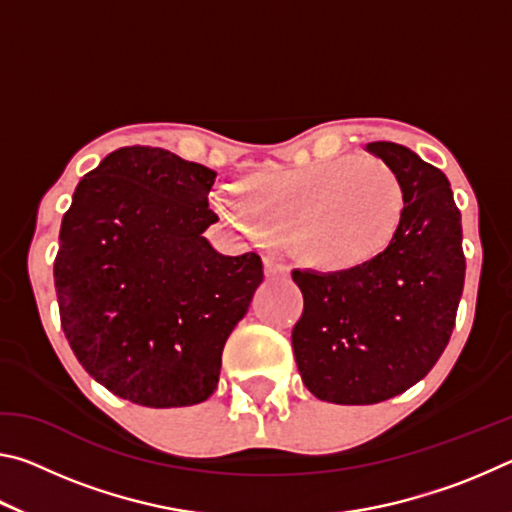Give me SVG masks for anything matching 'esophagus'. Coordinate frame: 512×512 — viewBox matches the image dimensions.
Masks as SVG:
<instances>
[{
    "instance_id": "1",
    "label": "esophagus",
    "mask_w": 512,
    "mask_h": 512,
    "mask_svg": "<svg viewBox=\"0 0 512 512\" xmlns=\"http://www.w3.org/2000/svg\"><path fill=\"white\" fill-rule=\"evenodd\" d=\"M264 271L268 277H287L289 275V266L282 262V259H277L273 255H266L264 257Z\"/></svg>"
}]
</instances>
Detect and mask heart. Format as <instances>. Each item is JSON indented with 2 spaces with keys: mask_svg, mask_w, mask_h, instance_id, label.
<instances>
[{
  "mask_svg": "<svg viewBox=\"0 0 512 512\" xmlns=\"http://www.w3.org/2000/svg\"><path fill=\"white\" fill-rule=\"evenodd\" d=\"M246 194L219 189L214 207L248 237L289 239L320 268H352L391 244L404 216V189L379 158H339L255 173Z\"/></svg>",
  "mask_w": 512,
  "mask_h": 512,
  "instance_id": "heart-1",
  "label": "heart"
}]
</instances>
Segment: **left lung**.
I'll return each mask as SVG.
<instances>
[{"instance_id":"left-lung-1","label":"left lung","mask_w":512,"mask_h":512,"mask_svg":"<svg viewBox=\"0 0 512 512\" xmlns=\"http://www.w3.org/2000/svg\"><path fill=\"white\" fill-rule=\"evenodd\" d=\"M366 149L402 183L397 235L359 266L291 273L305 298L291 334L300 377L332 404H377L418 384L447 348L465 282L461 212L445 173L402 144Z\"/></svg>"}]
</instances>
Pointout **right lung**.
<instances>
[{
    "label": "right lung",
    "instance_id": "obj_1",
    "mask_svg": "<svg viewBox=\"0 0 512 512\" xmlns=\"http://www.w3.org/2000/svg\"><path fill=\"white\" fill-rule=\"evenodd\" d=\"M216 171L124 146L85 173L60 225L54 284L65 339L90 377L128 402H205L221 352L264 280L257 253L203 237Z\"/></svg>",
    "mask_w": 512,
    "mask_h": 512
}]
</instances>
